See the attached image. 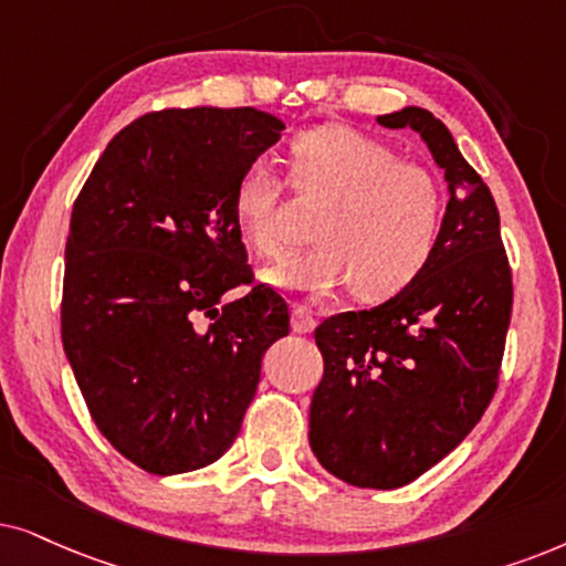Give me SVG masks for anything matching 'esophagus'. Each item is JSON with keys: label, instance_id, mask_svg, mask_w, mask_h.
Listing matches in <instances>:
<instances>
[{"label": "esophagus", "instance_id": "obj_1", "mask_svg": "<svg viewBox=\"0 0 566 566\" xmlns=\"http://www.w3.org/2000/svg\"><path fill=\"white\" fill-rule=\"evenodd\" d=\"M315 323L318 321H315L313 311H307L305 305H297L295 311H292V331H295V334H311Z\"/></svg>", "mask_w": 566, "mask_h": 566}]
</instances>
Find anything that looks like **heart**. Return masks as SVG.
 <instances>
[{
	"label": "heart",
	"mask_w": 566,
	"mask_h": 566,
	"mask_svg": "<svg viewBox=\"0 0 566 566\" xmlns=\"http://www.w3.org/2000/svg\"><path fill=\"white\" fill-rule=\"evenodd\" d=\"M290 168L297 191L326 205L313 220L315 243L263 269V284L326 297L349 282L354 297L382 300L424 271L446 222V193L427 168L346 124L297 134ZM282 193L284 180L266 163L248 165L235 184L238 232L259 255L282 253Z\"/></svg>",
	"instance_id": "1"
}]
</instances>
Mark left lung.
Wrapping results in <instances>:
<instances>
[{
  "label": "left lung",
  "mask_w": 566,
  "mask_h": 566,
  "mask_svg": "<svg viewBox=\"0 0 566 566\" xmlns=\"http://www.w3.org/2000/svg\"><path fill=\"white\" fill-rule=\"evenodd\" d=\"M378 124L424 139L450 201L432 259L411 284L315 328L323 380L311 401V448L346 484L396 489L461 446L492 401L512 274L492 193L448 126L417 105Z\"/></svg>",
  "instance_id": "left-lung-1"
}]
</instances>
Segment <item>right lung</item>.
Wrapping results in <instances>:
<instances>
[{"mask_svg":"<svg viewBox=\"0 0 566 566\" xmlns=\"http://www.w3.org/2000/svg\"><path fill=\"white\" fill-rule=\"evenodd\" d=\"M284 124L255 108H170L120 129L74 201L62 342L105 440L172 476L228 453L290 334L287 303L253 287L232 193Z\"/></svg>","mask_w":566,"mask_h":566,"instance_id":"right-lung-1","label":"right lung"}]
</instances>
